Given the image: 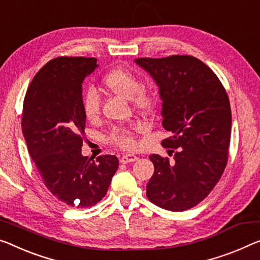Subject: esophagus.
Masks as SVG:
<instances>
[{"label": "esophagus", "mask_w": 260, "mask_h": 260, "mask_svg": "<svg viewBox=\"0 0 260 260\" xmlns=\"http://www.w3.org/2000/svg\"><path fill=\"white\" fill-rule=\"evenodd\" d=\"M137 155L135 154H124L122 155L121 159H119V161H121L122 164H127V162H134L137 160Z\"/></svg>", "instance_id": "obj_1"}]
</instances>
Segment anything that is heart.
<instances>
[{
    "mask_svg": "<svg viewBox=\"0 0 260 260\" xmlns=\"http://www.w3.org/2000/svg\"><path fill=\"white\" fill-rule=\"evenodd\" d=\"M102 85L111 93L131 101L136 110L142 114H151L158 102V95L151 88H141V80L126 69L117 67L108 72L102 79ZM82 110L87 121H99L101 115V101L94 90H88L82 100ZM134 130L137 127H117L110 135V142L123 150H134L136 141Z\"/></svg>",
    "mask_w": 260,
    "mask_h": 260,
    "instance_id": "heart-1",
    "label": "heart"
}]
</instances>
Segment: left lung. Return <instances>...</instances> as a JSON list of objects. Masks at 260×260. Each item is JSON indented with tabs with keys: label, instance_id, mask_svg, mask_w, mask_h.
<instances>
[{
	"label": "left lung",
	"instance_id": "1",
	"mask_svg": "<svg viewBox=\"0 0 260 260\" xmlns=\"http://www.w3.org/2000/svg\"><path fill=\"white\" fill-rule=\"evenodd\" d=\"M135 62L159 88L164 129L161 145L174 160L151 154L154 173L146 185L151 202L183 211L208 197L228 161L231 109L226 91L206 63L190 55L139 58Z\"/></svg>",
	"mask_w": 260,
	"mask_h": 260
}]
</instances>
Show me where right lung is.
<instances>
[{
  "mask_svg": "<svg viewBox=\"0 0 260 260\" xmlns=\"http://www.w3.org/2000/svg\"><path fill=\"white\" fill-rule=\"evenodd\" d=\"M96 61L82 57L49 61L35 75L23 105V136L46 188L77 208L101 201L118 169L115 155L93 160L81 154L82 83L98 69Z\"/></svg>",
  "mask_w": 260,
  "mask_h": 260,
  "instance_id": "1",
  "label": "right lung"
}]
</instances>
